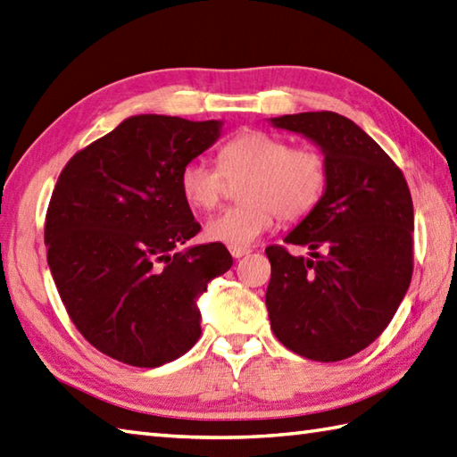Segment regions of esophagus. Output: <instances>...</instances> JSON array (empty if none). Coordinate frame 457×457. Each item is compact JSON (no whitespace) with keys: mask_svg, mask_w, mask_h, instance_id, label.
<instances>
[{"mask_svg":"<svg viewBox=\"0 0 457 457\" xmlns=\"http://www.w3.org/2000/svg\"><path fill=\"white\" fill-rule=\"evenodd\" d=\"M249 247H241V245H229V253L234 255L236 259H239V257H244V255H247L249 253Z\"/></svg>","mask_w":457,"mask_h":457,"instance_id":"34e87169","label":"esophagus"}]
</instances>
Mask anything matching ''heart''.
Segmentation results:
<instances>
[{
	"instance_id": "heart-1",
	"label": "heart",
	"mask_w": 457,
	"mask_h": 457,
	"mask_svg": "<svg viewBox=\"0 0 457 457\" xmlns=\"http://www.w3.org/2000/svg\"><path fill=\"white\" fill-rule=\"evenodd\" d=\"M239 182L241 204L206 223V237L247 245L275 226L298 223L322 202L328 188V161L312 147H293L288 139L263 129L231 137L218 153V167L192 159L180 170V192L188 206L210 212L226 194V180Z\"/></svg>"
}]
</instances>
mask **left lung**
I'll list each match as a JSON object with an SVG mask.
<instances>
[{"label": "left lung", "instance_id": "1", "mask_svg": "<svg viewBox=\"0 0 457 457\" xmlns=\"http://www.w3.org/2000/svg\"><path fill=\"white\" fill-rule=\"evenodd\" d=\"M303 133L328 161L320 206L285 237L295 257L269 245L270 329L290 352L342 361L383 334L412 278L414 210L403 170L369 135L334 112L270 120Z\"/></svg>", "mask_w": 457, "mask_h": 457}]
</instances>
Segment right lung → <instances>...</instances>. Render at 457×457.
Wrapping results in <instances>:
<instances>
[{"instance_id":"add662e5","label":"right lung","mask_w":457,"mask_h":457,"mask_svg":"<svg viewBox=\"0 0 457 457\" xmlns=\"http://www.w3.org/2000/svg\"><path fill=\"white\" fill-rule=\"evenodd\" d=\"M220 121L133 115L66 162L45 218L46 261L76 329L112 359L161 367L198 342L196 298L234 263L200 231L180 170Z\"/></svg>"}]
</instances>
